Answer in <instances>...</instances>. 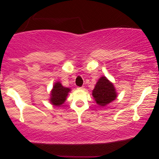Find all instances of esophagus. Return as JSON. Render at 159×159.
<instances>
[{"mask_svg":"<svg viewBox=\"0 0 159 159\" xmlns=\"http://www.w3.org/2000/svg\"><path fill=\"white\" fill-rule=\"evenodd\" d=\"M78 90H84V87H78Z\"/></svg>","mask_w":159,"mask_h":159,"instance_id":"1","label":"esophagus"}]
</instances>
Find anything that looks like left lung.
Instances as JSON below:
<instances>
[{
	"mask_svg": "<svg viewBox=\"0 0 159 159\" xmlns=\"http://www.w3.org/2000/svg\"><path fill=\"white\" fill-rule=\"evenodd\" d=\"M92 96L97 105L105 107L115 100L118 95L113 83L105 76H102L93 89Z\"/></svg>",
	"mask_w": 159,
	"mask_h": 159,
	"instance_id": "8db88e82",
	"label": "left lung"
}]
</instances>
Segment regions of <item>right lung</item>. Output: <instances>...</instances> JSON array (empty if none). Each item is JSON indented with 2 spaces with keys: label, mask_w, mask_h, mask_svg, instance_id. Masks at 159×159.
<instances>
[{
  "label": "right lung",
  "mask_w": 159,
  "mask_h": 159,
  "mask_svg": "<svg viewBox=\"0 0 159 159\" xmlns=\"http://www.w3.org/2000/svg\"><path fill=\"white\" fill-rule=\"evenodd\" d=\"M70 91L69 88L64 87L60 81H56L50 93V103L54 106H61L65 102Z\"/></svg>",
  "instance_id": "add662e5"
}]
</instances>
